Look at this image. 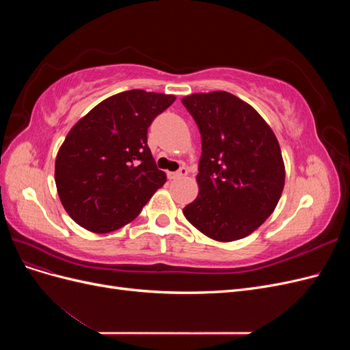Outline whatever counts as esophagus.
Wrapping results in <instances>:
<instances>
[{
    "label": "esophagus",
    "mask_w": 350,
    "mask_h": 350,
    "mask_svg": "<svg viewBox=\"0 0 350 350\" xmlns=\"http://www.w3.org/2000/svg\"><path fill=\"white\" fill-rule=\"evenodd\" d=\"M188 174V169L185 166H183L179 171L176 172H167V178L169 179H176V178H181V176H185Z\"/></svg>",
    "instance_id": "esophagus-1"
}]
</instances>
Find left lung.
I'll list each match as a JSON object with an SVG mask.
<instances>
[{
	"instance_id": "left-lung-1",
	"label": "left lung",
	"mask_w": 350,
	"mask_h": 350,
	"mask_svg": "<svg viewBox=\"0 0 350 350\" xmlns=\"http://www.w3.org/2000/svg\"><path fill=\"white\" fill-rule=\"evenodd\" d=\"M201 134L198 197L184 207L187 220L211 239L252 234L276 208L284 165L276 135L251 105L228 92L183 99Z\"/></svg>"
}]
</instances>
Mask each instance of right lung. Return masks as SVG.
<instances>
[{"label": "right lung", "mask_w": 350, "mask_h": 350, "mask_svg": "<svg viewBox=\"0 0 350 350\" xmlns=\"http://www.w3.org/2000/svg\"><path fill=\"white\" fill-rule=\"evenodd\" d=\"M174 94L126 90L72 126L57 154L55 184L67 213L94 234L130 224L166 175L147 146V129Z\"/></svg>", "instance_id": "right-lung-1"}]
</instances>
